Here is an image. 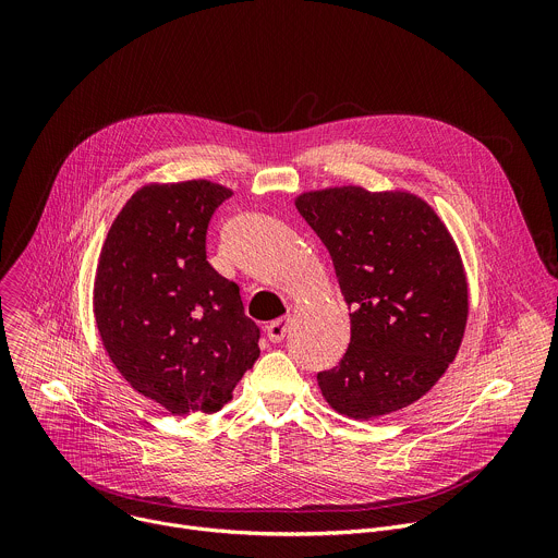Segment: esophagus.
Wrapping results in <instances>:
<instances>
[{"instance_id":"1","label":"esophagus","mask_w":558,"mask_h":558,"mask_svg":"<svg viewBox=\"0 0 558 558\" xmlns=\"http://www.w3.org/2000/svg\"><path fill=\"white\" fill-rule=\"evenodd\" d=\"M265 331H267L269 342H280L287 336V331H289V317H278V320L267 325Z\"/></svg>"}]
</instances>
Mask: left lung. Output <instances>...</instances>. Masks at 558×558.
Wrapping results in <instances>:
<instances>
[{"label":"left lung","instance_id":"obj_1","mask_svg":"<svg viewBox=\"0 0 558 558\" xmlns=\"http://www.w3.org/2000/svg\"><path fill=\"white\" fill-rule=\"evenodd\" d=\"M295 207L329 250L349 306V349L336 368L317 373L327 404L351 420L411 407L463 340L468 278L454 238L407 190H311Z\"/></svg>","mask_w":558,"mask_h":558}]
</instances>
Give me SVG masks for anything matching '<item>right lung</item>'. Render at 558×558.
<instances>
[{
	"mask_svg": "<svg viewBox=\"0 0 558 558\" xmlns=\"http://www.w3.org/2000/svg\"><path fill=\"white\" fill-rule=\"evenodd\" d=\"M229 196L205 179L147 183L99 254L93 311L101 344L121 377L172 415L220 411L260 355L241 289L205 254L209 218Z\"/></svg>",
	"mask_w": 558,
	"mask_h": 558,
	"instance_id": "1",
	"label": "right lung"
}]
</instances>
